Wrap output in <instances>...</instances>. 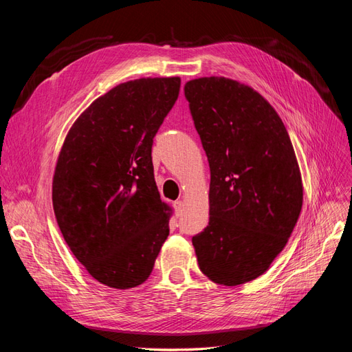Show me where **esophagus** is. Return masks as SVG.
Instances as JSON below:
<instances>
[{"label": "esophagus", "mask_w": 352, "mask_h": 352, "mask_svg": "<svg viewBox=\"0 0 352 352\" xmlns=\"http://www.w3.org/2000/svg\"><path fill=\"white\" fill-rule=\"evenodd\" d=\"M173 207H175V211H176V216H180V212H182V210H184V201L182 199L176 201Z\"/></svg>", "instance_id": "esophagus-1"}]
</instances>
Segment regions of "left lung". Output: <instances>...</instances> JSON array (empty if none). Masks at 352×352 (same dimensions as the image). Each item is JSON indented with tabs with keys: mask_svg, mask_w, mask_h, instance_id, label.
<instances>
[{
	"mask_svg": "<svg viewBox=\"0 0 352 352\" xmlns=\"http://www.w3.org/2000/svg\"><path fill=\"white\" fill-rule=\"evenodd\" d=\"M185 97L210 164L197 261L210 280L238 286L267 272L287 243L302 207L300 166L279 114L250 85L198 78Z\"/></svg>",
	"mask_w": 352,
	"mask_h": 352,
	"instance_id": "8db88e82",
	"label": "left lung"
}]
</instances>
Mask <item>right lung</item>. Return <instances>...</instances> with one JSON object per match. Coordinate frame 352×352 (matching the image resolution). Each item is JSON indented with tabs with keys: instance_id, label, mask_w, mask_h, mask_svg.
<instances>
[{
	"instance_id": "obj_1",
	"label": "right lung",
	"mask_w": 352,
	"mask_h": 352,
	"mask_svg": "<svg viewBox=\"0 0 352 352\" xmlns=\"http://www.w3.org/2000/svg\"><path fill=\"white\" fill-rule=\"evenodd\" d=\"M180 78H141L91 102L67 132L52 177V207L66 243L100 283H144L168 236L173 210L160 198L153 138Z\"/></svg>"
}]
</instances>
